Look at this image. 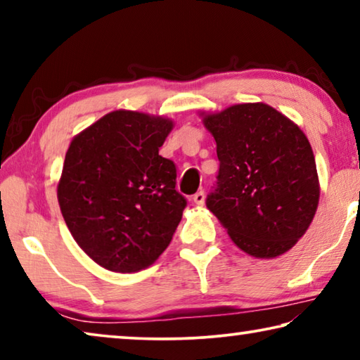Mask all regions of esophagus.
<instances>
[{
  "instance_id": "esophagus-1",
  "label": "esophagus",
  "mask_w": 360,
  "mask_h": 360,
  "mask_svg": "<svg viewBox=\"0 0 360 360\" xmlns=\"http://www.w3.org/2000/svg\"><path fill=\"white\" fill-rule=\"evenodd\" d=\"M205 198H206V195H205L203 191H198L197 193L193 195V202H195V205L203 206V205H205Z\"/></svg>"
}]
</instances>
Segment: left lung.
Wrapping results in <instances>:
<instances>
[{
    "mask_svg": "<svg viewBox=\"0 0 360 360\" xmlns=\"http://www.w3.org/2000/svg\"><path fill=\"white\" fill-rule=\"evenodd\" d=\"M217 144L219 174L206 206L241 251L273 259L302 238L319 203L308 138L265 103L202 114Z\"/></svg>",
    "mask_w": 360,
    "mask_h": 360,
    "instance_id": "8db88e82",
    "label": "left lung"
}]
</instances>
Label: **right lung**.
I'll list each match as a JSON object with an SVG mask.
<instances>
[{
    "instance_id": "obj_1",
    "label": "right lung",
    "mask_w": 360,
    "mask_h": 360,
    "mask_svg": "<svg viewBox=\"0 0 360 360\" xmlns=\"http://www.w3.org/2000/svg\"><path fill=\"white\" fill-rule=\"evenodd\" d=\"M173 122L135 111L103 115L72 139L57 187L72 238L106 270L139 271L160 257L187 200L176 165L158 155Z\"/></svg>"
}]
</instances>
